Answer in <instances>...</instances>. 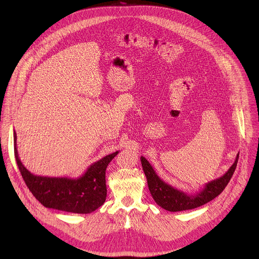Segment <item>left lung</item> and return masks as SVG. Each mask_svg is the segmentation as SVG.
<instances>
[{
	"mask_svg": "<svg viewBox=\"0 0 259 259\" xmlns=\"http://www.w3.org/2000/svg\"><path fill=\"white\" fill-rule=\"evenodd\" d=\"M140 160L143 172L146 176L147 186H149V190L155 202L165 210L177 212L200 207L220 195L228 186L235 172L239 160V154L237 155L234 164L223 176L206 183L204 188L195 194H187L171 187L170 184L166 183L158 176L153 166L144 157L141 156Z\"/></svg>",
	"mask_w": 259,
	"mask_h": 259,
	"instance_id": "8db88e82",
	"label": "left lung"
}]
</instances>
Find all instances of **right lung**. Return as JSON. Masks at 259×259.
<instances>
[{"mask_svg":"<svg viewBox=\"0 0 259 259\" xmlns=\"http://www.w3.org/2000/svg\"><path fill=\"white\" fill-rule=\"evenodd\" d=\"M16 139L14 131V155L19 171L31 194L43 206L65 212L88 214L103 205L106 199L105 170L119 152L93 163L78 178L39 176L29 172L21 163Z\"/></svg>","mask_w":259,"mask_h":259,"instance_id":"right-lung-1","label":"right lung"}]
</instances>
